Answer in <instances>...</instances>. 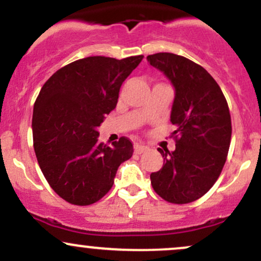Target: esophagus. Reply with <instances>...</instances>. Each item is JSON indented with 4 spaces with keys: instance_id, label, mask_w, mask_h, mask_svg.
Returning a JSON list of instances; mask_svg holds the SVG:
<instances>
[{
    "instance_id": "1",
    "label": "esophagus",
    "mask_w": 261,
    "mask_h": 261,
    "mask_svg": "<svg viewBox=\"0 0 261 261\" xmlns=\"http://www.w3.org/2000/svg\"><path fill=\"white\" fill-rule=\"evenodd\" d=\"M147 147H146V146H141V145H136L135 146V153H137V154H141V153H143V152H146L147 151Z\"/></svg>"
}]
</instances>
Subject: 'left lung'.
<instances>
[{"instance_id":"8db88e82","label":"left lung","mask_w":261,"mask_h":261,"mask_svg":"<svg viewBox=\"0 0 261 261\" xmlns=\"http://www.w3.org/2000/svg\"><path fill=\"white\" fill-rule=\"evenodd\" d=\"M147 61L175 88L170 115L175 149L158 148L164 164L151 174L152 188L170 203L193 202L214 187L226 163L232 136L228 104L214 77L191 60L158 53Z\"/></svg>"}]
</instances>
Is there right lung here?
Listing matches in <instances>:
<instances>
[{
    "mask_svg": "<svg viewBox=\"0 0 261 261\" xmlns=\"http://www.w3.org/2000/svg\"><path fill=\"white\" fill-rule=\"evenodd\" d=\"M142 59L89 56L64 66L44 83L33 110L34 151L45 179L65 201H99L119 166L133 157L127 137L110 147L98 143L97 127L115 109L122 82Z\"/></svg>",
    "mask_w": 261,
    "mask_h": 261,
    "instance_id": "1",
    "label": "right lung"
}]
</instances>
